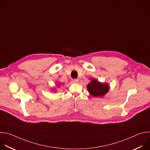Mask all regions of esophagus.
Returning a JSON list of instances; mask_svg holds the SVG:
<instances>
[{"label": "esophagus", "instance_id": "esophagus-1", "mask_svg": "<svg viewBox=\"0 0 150 150\" xmlns=\"http://www.w3.org/2000/svg\"><path fill=\"white\" fill-rule=\"evenodd\" d=\"M72 81L73 83H79V81L78 79H73L72 80Z\"/></svg>", "mask_w": 150, "mask_h": 150}]
</instances>
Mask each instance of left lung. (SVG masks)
I'll use <instances>...</instances> for the list:
<instances>
[{
    "instance_id": "obj_1",
    "label": "left lung",
    "mask_w": 150,
    "mask_h": 150,
    "mask_svg": "<svg viewBox=\"0 0 150 150\" xmlns=\"http://www.w3.org/2000/svg\"><path fill=\"white\" fill-rule=\"evenodd\" d=\"M87 88L90 94L96 97H103L110 90L109 83H102L94 78L91 79L90 82L87 85Z\"/></svg>"
}]
</instances>
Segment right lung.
I'll return each mask as SVG.
<instances>
[{"mask_svg":"<svg viewBox=\"0 0 150 150\" xmlns=\"http://www.w3.org/2000/svg\"><path fill=\"white\" fill-rule=\"evenodd\" d=\"M58 83H59V84H57L56 85H57V87H60V85H61V83H60V82H58ZM54 90H54V91H56V90H55V88H54Z\"/></svg>","mask_w":150,"mask_h":150,"instance_id":"1","label":"right lung"}]
</instances>
